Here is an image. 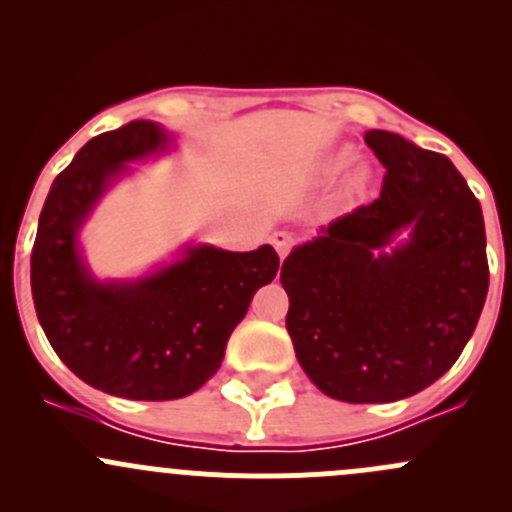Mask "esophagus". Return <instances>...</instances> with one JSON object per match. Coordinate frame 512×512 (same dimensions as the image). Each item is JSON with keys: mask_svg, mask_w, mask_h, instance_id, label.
<instances>
[{"mask_svg": "<svg viewBox=\"0 0 512 512\" xmlns=\"http://www.w3.org/2000/svg\"><path fill=\"white\" fill-rule=\"evenodd\" d=\"M270 242L272 245H275V250H277V255L280 257H285L289 250H292V245H294V237L289 235V232H285V230H280V232H275V235L270 237Z\"/></svg>", "mask_w": 512, "mask_h": 512, "instance_id": "1", "label": "esophagus"}]
</instances>
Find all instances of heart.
<instances>
[{"instance_id":"obj_1","label":"heart","mask_w":512,"mask_h":512,"mask_svg":"<svg viewBox=\"0 0 512 512\" xmlns=\"http://www.w3.org/2000/svg\"><path fill=\"white\" fill-rule=\"evenodd\" d=\"M352 158H354L352 148H339L337 153H332V156L327 158V163H324V173L327 175L339 173V170L347 168V165L352 163ZM369 183H371L369 165L366 163L354 165L347 175V183H344V195H347V198H361V195L366 193V188H369Z\"/></svg>"}]
</instances>
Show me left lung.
Masks as SVG:
<instances>
[{"mask_svg":"<svg viewBox=\"0 0 512 512\" xmlns=\"http://www.w3.org/2000/svg\"><path fill=\"white\" fill-rule=\"evenodd\" d=\"M364 141L386 168L381 195L294 247L280 282L312 384L347 404H389L441 379L471 339L488 294L485 225L446 156L389 131Z\"/></svg>","mask_w":512,"mask_h":512,"instance_id":"obj_1","label":"left lung"}]
</instances>
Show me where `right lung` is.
<instances>
[{"instance_id": "add662e5", "label": "right lung", "mask_w": 512, "mask_h": 512, "mask_svg": "<svg viewBox=\"0 0 512 512\" xmlns=\"http://www.w3.org/2000/svg\"><path fill=\"white\" fill-rule=\"evenodd\" d=\"M173 136L156 121H131L91 138L56 175L32 250L36 317L59 359L94 389L133 401L198 391L225 356L252 297L280 270L272 245L227 252L185 245L178 260L136 280H98L79 230L128 163L160 156Z\"/></svg>"}]
</instances>
